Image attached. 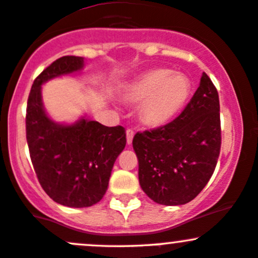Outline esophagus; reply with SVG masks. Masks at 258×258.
Masks as SVG:
<instances>
[{"label": "esophagus", "mask_w": 258, "mask_h": 258, "mask_svg": "<svg viewBox=\"0 0 258 258\" xmlns=\"http://www.w3.org/2000/svg\"><path fill=\"white\" fill-rule=\"evenodd\" d=\"M133 138H134V132L132 129H128L126 130V144L128 145H132Z\"/></svg>", "instance_id": "34e87169"}]
</instances>
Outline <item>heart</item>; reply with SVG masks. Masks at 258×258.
Returning <instances> with one entry per match:
<instances>
[{"label": "heart", "mask_w": 258, "mask_h": 258, "mask_svg": "<svg viewBox=\"0 0 258 258\" xmlns=\"http://www.w3.org/2000/svg\"><path fill=\"white\" fill-rule=\"evenodd\" d=\"M189 79L183 74H172L157 69L141 75L128 85L125 97L139 106L140 120L150 128H161L182 112L189 98Z\"/></svg>", "instance_id": "b5f03b06"}]
</instances>
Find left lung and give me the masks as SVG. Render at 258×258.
I'll return each mask as SVG.
<instances>
[{"label": "left lung", "instance_id": "left-lung-1", "mask_svg": "<svg viewBox=\"0 0 258 258\" xmlns=\"http://www.w3.org/2000/svg\"><path fill=\"white\" fill-rule=\"evenodd\" d=\"M220 106L206 73L189 103L173 121L135 134L139 182L149 198L162 206L195 199L212 177L220 152Z\"/></svg>", "mask_w": 258, "mask_h": 258}]
</instances>
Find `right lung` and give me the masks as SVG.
Masks as SVG:
<instances>
[{
  "mask_svg": "<svg viewBox=\"0 0 258 258\" xmlns=\"http://www.w3.org/2000/svg\"><path fill=\"white\" fill-rule=\"evenodd\" d=\"M81 56L55 60L34 80L26 117L27 143L39 183L54 202L86 208L98 203L109 183L113 165L126 144L123 126H106L86 115L57 123L46 113L41 86L84 70Z\"/></svg>",
  "mask_w": 258,
  "mask_h": 258,
  "instance_id": "1",
  "label": "right lung"
}]
</instances>
